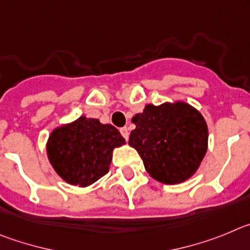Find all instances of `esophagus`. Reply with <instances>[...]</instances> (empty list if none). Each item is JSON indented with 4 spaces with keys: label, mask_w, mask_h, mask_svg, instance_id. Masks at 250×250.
<instances>
[{
    "label": "esophagus",
    "mask_w": 250,
    "mask_h": 250,
    "mask_svg": "<svg viewBox=\"0 0 250 250\" xmlns=\"http://www.w3.org/2000/svg\"><path fill=\"white\" fill-rule=\"evenodd\" d=\"M120 130H121V134L123 136V138L127 141V139L129 138V130H128V128L127 127H122Z\"/></svg>",
    "instance_id": "34e87169"
}]
</instances>
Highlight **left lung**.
Masks as SVG:
<instances>
[{
	"instance_id": "left-lung-1",
	"label": "left lung",
	"mask_w": 250,
	"mask_h": 250,
	"mask_svg": "<svg viewBox=\"0 0 250 250\" xmlns=\"http://www.w3.org/2000/svg\"><path fill=\"white\" fill-rule=\"evenodd\" d=\"M132 122L136 129L128 143L152 178L177 184L194 174L208 146L207 123L197 109L183 102L147 104Z\"/></svg>"
}]
</instances>
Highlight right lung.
<instances>
[{
    "label": "right lung",
    "mask_w": 250,
    "mask_h": 250,
    "mask_svg": "<svg viewBox=\"0 0 250 250\" xmlns=\"http://www.w3.org/2000/svg\"><path fill=\"white\" fill-rule=\"evenodd\" d=\"M122 145L125 138L116 127L80 117L53 130L47 153L55 170L67 183L87 187L108 173L112 150Z\"/></svg>",
    "instance_id": "add662e5"
}]
</instances>
